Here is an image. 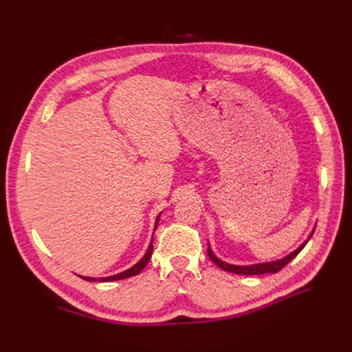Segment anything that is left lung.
Here are the masks:
<instances>
[{
  "label": "left lung",
  "mask_w": 352,
  "mask_h": 352,
  "mask_svg": "<svg viewBox=\"0 0 352 352\" xmlns=\"http://www.w3.org/2000/svg\"><path fill=\"white\" fill-rule=\"evenodd\" d=\"M313 232L314 229L311 230L310 235H308V238L298 247L295 251L289 252L287 255H285L283 258H279V260H274V261H267V263H258V264H248V265H238V264H229L226 261L220 260L219 257H216V254L212 252L210 243H208V250H207V254L208 257L211 258V261L217 264L220 269L226 270V272H230V273H235V274H245V276H257V274H265V273H278L279 270H282L285 265L289 263L291 260H294L298 254L301 252V250L305 247L307 242L310 241V238L313 236Z\"/></svg>",
  "instance_id": "obj_1"
}]
</instances>
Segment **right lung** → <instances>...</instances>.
Returning <instances> with one entry per match:
<instances>
[{
  "label": "right lung",
  "mask_w": 352,
  "mask_h": 352,
  "mask_svg": "<svg viewBox=\"0 0 352 352\" xmlns=\"http://www.w3.org/2000/svg\"><path fill=\"white\" fill-rule=\"evenodd\" d=\"M160 216H162V212H160V214L157 216V219H155V225H154V232H155V229H157V226H158V220H160ZM151 255H153V242L148 245V250H146V252H145V255L144 257L138 261L135 265H132L131 269H127V270H124V272H122V273H117V274H113V276H109V278H87V276H80L82 279H85V280H88V282H111V280H120V279H126V278H131V276H135V274H140L141 272H142V269L145 267V265L148 264V261H150V258H151Z\"/></svg>",
  "instance_id": "add662e5"
}]
</instances>
